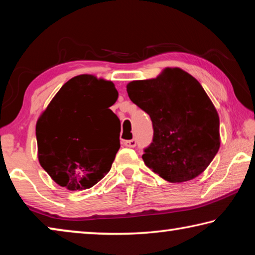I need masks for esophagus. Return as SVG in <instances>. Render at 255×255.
<instances>
[{
	"label": "esophagus",
	"mask_w": 255,
	"mask_h": 255,
	"mask_svg": "<svg viewBox=\"0 0 255 255\" xmlns=\"http://www.w3.org/2000/svg\"><path fill=\"white\" fill-rule=\"evenodd\" d=\"M136 144H137L136 143V139H130V140H125L124 141V145L127 146V147H130V148L135 147Z\"/></svg>",
	"instance_id": "esophagus-1"
}]
</instances>
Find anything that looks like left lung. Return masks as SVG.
<instances>
[{"label": "left lung", "mask_w": 255, "mask_h": 255, "mask_svg": "<svg viewBox=\"0 0 255 255\" xmlns=\"http://www.w3.org/2000/svg\"><path fill=\"white\" fill-rule=\"evenodd\" d=\"M129 99L149 115L153 141L143 159L150 170L172 183L204 172L221 146L219 117L195 77L167 67L156 79L132 81Z\"/></svg>", "instance_id": "left-lung-1"}]
</instances>
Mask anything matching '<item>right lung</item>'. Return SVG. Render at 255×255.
<instances>
[{
  "label": "right lung",
  "mask_w": 255,
  "mask_h": 255,
  "mask_svg": "<svg viewBox=\"0 0 255 255\" xmlns=\"http://www.w3.org/2000/svg\"><path fill=\"white\" fill-rule=\"evenodd\" d=\"M118 91L111 81L83 74L60 88L36 125L38 159L68 190L97 184L120 147V120L109 108Z\"/></svg>",
  "instance_id": "1"
}]
</instances>
